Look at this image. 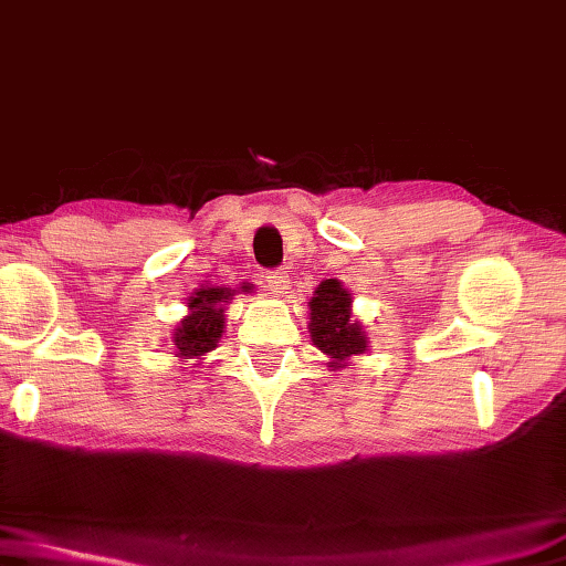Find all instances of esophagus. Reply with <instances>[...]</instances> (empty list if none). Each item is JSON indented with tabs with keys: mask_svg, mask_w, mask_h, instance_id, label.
<instances>
[{
	"mask_svg": "<svg viewBox=\"0 0 566 566\" xmlns=\"http://www.w3.org/2000/svg\"><path fill=\"white\" fill-rule=\"evenodd\" d=\"M268 286H270V292L282 294L284 289L289 286L286 270H272V272H268Z\"/></svg>",
	"mask_w": 566,
	"mask_h": 566,
	"instance_id": "34e87169",
	"label": "esophagus"
}]
</instances>
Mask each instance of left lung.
Listing matches in <instances>:
<instances>
[{"instance_id":"1","label":"left lung","mask_w":566,"mask_h":566,"mask_svg":"<svg viewBox=\"0 0 566 566\" xmlns=\"http://www.w3.org/2000/svg\"><path fill=\"white\" fill-rule=\"evenodd\" d=\"M311 343L327 359L331 371L347 369L352 359L369 352V333L352 315V294L337 280H325L308 301Z\"/></svg>"}]
</instances>
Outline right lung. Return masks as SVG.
<instances>
[{
	"mask_svg": "<svg viewBox=\"0 0 566 566\" xmlns=\"http://www.w3.org/2000/svg\"><path fill=\"white\" fill-rule=\"evenodd\" d=\"M241 292H248V284L241 286ZM233 296L235 289L229 286H200L188 296V313L170 333V347H174L178 361H202L209 352L219 347L223 327H227L223 325L227 306Z\"/></svg>",
	"mask_w": 566,
	"mask_h": 566,
	"instance_id": "add662e5",
	"label": "right lung"
}]
</instances>
